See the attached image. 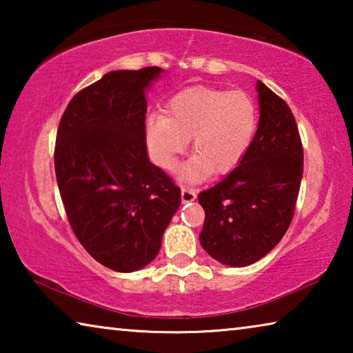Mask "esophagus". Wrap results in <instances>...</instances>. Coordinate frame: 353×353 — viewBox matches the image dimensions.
<instances>
[{"label":"esophagus","instance_id":"34e87169","mask_svg":"<svg viewBox=\"0 0 353 353\" xmlns=\"http://www.w3.org/2000/svg\"><path fill=\"white\" fill-rule=\"evenodd\" d=\"M181 196L183 204H187V202H193L196 199V191L193 188H182Z\"/></svg>","mask_w":353,"mask_h":353}]
</instances>
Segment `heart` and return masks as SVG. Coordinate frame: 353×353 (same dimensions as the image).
I'll return each instance as SVG.
<instances>
[{
  "instance_id": "1",
  "label": "heart",
  "mask_w": 353,
  "mask_h": 353,
  "mask_svg": "<svg viewBox=\"0 0 353 353\" xmlns=\"http://www.w3.org/2000/svg\"><path fill=\"white\" fill-rule=\"evenodd\" d=\"M259 128V110L246 92L191 87L170 101L166 117L146 121L149 154L160 168L171 170L193 139V155L179 179L193 183L208 172L225 174L248 154Z\"/></svg>"
}]
</instances>
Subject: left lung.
<instances>
[{"label":"left lung","instance_id":"1","mask_svg":"<svg viewBox=\"0 0 353 353\" xmlns=\"http://www.w3.org/2000/svg\"><path fill=\"white\" fill-rule=\"evenodd\" d=\"M260 118L240 165L198 196L205 212L199 241L227 266L243 268L277 246L291 224L303 149L288 104L256 81Z\"/></svg>","mask_w":353,"mask_h":353}]
</instances>
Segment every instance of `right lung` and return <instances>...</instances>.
I'll list each match as a JSON object with an SVG mask.
<instances>
[{"mask_svg": "<svg viewBox=\"0 0 353 353\" xmlns=\"http://www.w3.org/2000/svg\"><path fill=\"white\" fill-rule=\"evenodd\" d=\"M163 70H117L70 101L54 166L77 240L101 265L134 272L149 265L181 207V190L149 162L146 90Z\"/></svg>", "mask_w": 353, "mask_h": 353, "instance_id": "obj_1", "label": "right lung"}]
</instances>
